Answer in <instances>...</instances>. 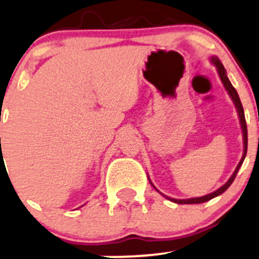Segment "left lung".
Segmentation results:
<instances>
[{
  "mask_svg": "<svg viewBox=\"0 0 259 259\" xmlns=\"http://www.w3.org/2000/svg\"><path fill=\"white\" fill-rule=\"evenodd\" d=\"M210 62H212L213 65H214L215 67H217V71H218V74H220L221 81H222V83H223V86H225V89L227 90L229 97L232 98V101H233L234 106H236V108H237V112H238L239 123H241L242 133H243V145H244V146H243V156H242L241 161H239V163H238V166H237L236 170H234L233 175L231 176V178H229L227 182H226L225 185L222 186V187L218 188L217 191L212 192V193H209V194H206V196H203V197H196V198H188V199L169 198V197H167V196H164V194H162L161 192L158 191V189H157L156 187H154L153 185H152L151 181H149V182H151V185L153 186V187L156 188V191H158L159 193L162 194V196L166 197L167 199H169V201L175 202V203H178V204H196V203H203V202L209 201V199H212V198H214V197H217V196H220V194H222L223 192H225L226 189H227V188L229 187V186L232 185V182H233V181H234V178H236V176H237V172H238V169L241 168L242 163H243L244 158H246V154H247V146H248V135H247V124H246V118H244L243 106H242L241 100H239V96H238V93H237L236 89H234V87L232 86L231 82H229V79H228V77H227V72H226L225 67H223V65H222V62H221V61H220V58L215 57V56H213V57L210 58Z\"/></svg>",
  "mask_w": 259,
  "mask_h": 259,
  "instance_id": "obj_1",
  "label": "left lung"
}]
</instances>
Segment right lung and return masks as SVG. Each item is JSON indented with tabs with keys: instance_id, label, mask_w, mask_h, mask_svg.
Instances as JSON below:
<instances>
[{
	"instance_id": "right-lung-1",
	"label": "right lung",
	"mask_w": 259,
	"mask_h": 259,
	"mask_svg": "<svg viewBox=\"0 0 259 259\" xmlns=\"http://www.w3.org/2000/svg\"><path fill=\"white\" fill-rule=\"evenodd\" d=\"M0 140H1V138H0Z\"/></svg>"
}]
</instances>
